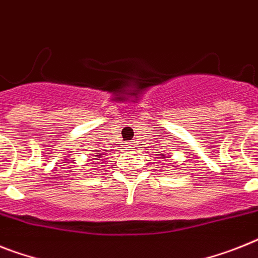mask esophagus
<instances>
[{
    "mask_svg": "<svg viewBox=\"0 0 258 258\" xmlns=\"http://www.w3.org/2000/svg\"><path fill=\"white\" fill-rule=\"evenodd\" d=\"M127 146H128V148H133V144H131V143H130V144H127Z\"/></svg>",
    "mask_w": 258,
    "mask_h": 258,
    "instance_id": "34e87169",
    "label": "esophagus"
}]
</instances>
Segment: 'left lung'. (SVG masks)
Returning <instances> with one entry per match:
<instances>
[{
	"label": "left lung",
	"mask_w": 258,
	"mask_h": 258,
	"mask_svg": "<svg viewBox=\"0 0 258 258\" xmlns=\"http://www.w3.org/2000/svg\"><path fill=\"white\" fill-rule=\"evenodd\" d=\"M161 159H166V157H165V153H162V157H161ZM173 166V165H172Z\"/></svg>",
	"instance_id": "left-lung-1"
}]
</instances>
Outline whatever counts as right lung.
Segmentation results:
<instances>
[{
    "instance_id": "right-lung-1",
    "label": "right lung",
    "mask_w": 258,
    "mask_h": 258,
    "mask_svg": "<svg viewBox=\"0 0 258 258\" xmlns=\"http://www.w3.org/2000/svg\"><path fill=\"white\" fill-rule=\"evenodd\" d=\"M93 156H94V157H98V159H101V157H102V155H99L98 151H97L96 153H93ZM90 160H93V159H90Z\"/></svg>"
}]
</instances>
